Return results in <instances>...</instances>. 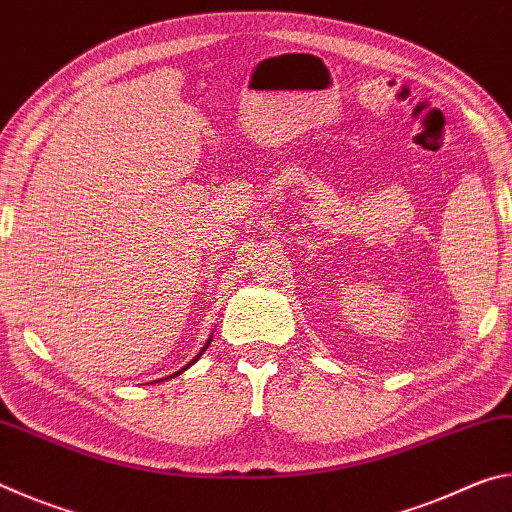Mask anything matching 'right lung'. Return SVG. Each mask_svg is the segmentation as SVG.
<instances>
[{
	"label": "right lung",
	"mask_w": 512,
	"mask_h": 512,
	"mask_svg": "<svg viewBox=\"0 0 512 512\" xmlns=\"http://www.w3.org/2000/svg\"><path fill=\"white\" fill-rule=\"evenodd\" d=\"M210 343H212V336H210V339H207V343H205V345H203V348H201V352H198V354H196V357H194V359H192V361H189V363H187V366H185V368H180V370H178V372H173V375H169V377H176V375H180V372H185V370H187V368H189V366H194V363H196V361H198V359H201V354H203V352H205V350H207V348H210ZM169 377H167V379H169Z\"/></svg>",
	"instance_id": "right-lung-1"
}]
</instances>
